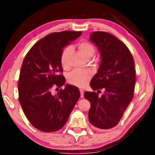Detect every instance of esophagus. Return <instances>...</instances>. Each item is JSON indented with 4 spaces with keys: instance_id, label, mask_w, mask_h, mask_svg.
Segmentation results:
<instances>
[{
    "instance_id": "34e87169",
    "label": "esophagus",
    "mask_w": 155,
    "mask_h": 155,
    "mask_svg": "<svg viewBox=\"0 0 155 155\" xmlns=\"http://www.w3.org/2000/svg\"><path fill=\"white\" fill-rule=\"evenodd\" d=\"M80 97H81V98H83V97H84V90H82V89L80 88Z\"/></svg>"
}]
</instances>
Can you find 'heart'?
Wrapping results in <instances>:
<instances>
[{
  "instance_id": "b5f03b06",
  "label": "heart",
  "mask_w": 155,
  "mask_h": 155,
  "mask_svg": "<svg viewBox=\"0 0 155 155\" xmlns=\"http://www.w3.org/2000/svg\"><path fill=\"white\" fill-rule=\"evenodd\" d=\"M78 48L83 57L85 59L92 58L95 54V47L92 43L87 41H82L78 45ZM72 48L71 46L65 47L63 50L61 55V63L63 68H68V58L71 54ZM92 77V73L88 71H72L68 75V82L72 85L83 87L88 84Z\"/></svg>"
}]
</instances>
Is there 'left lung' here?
<instances>
[{
  "instance_id": "8db88e82",
  "label": "left lung",
  "mask_w": 155,
  "mask_h": 155,
  "mask_svg": "<svg viewBox=\"0 0 155 155\" xmlns=\"http://www.w3.org/2000/svg\"><path fill=\"white\" fill-rule=\"evenodd\" d=\"M90 40L98 47L101 63L90 82L95 92H85L90 101L89 121L100 129H109L119 123L134 95V59L128 48L115 36L105 31H94ZM101 89L105 92L99 97Z\"/></svg>"
}]
</instances>
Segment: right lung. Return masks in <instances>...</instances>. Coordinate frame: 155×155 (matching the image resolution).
Returning <instances> with one entry per match:
<instances>
[{
	"label": "right lung",
	"instance_id": "1",
	"mask_svg": "<svg viewBox=\"0 0 155 155\" xmlns=\"http://www.w3.org/2000/svg\"><path fill=\"white\" fill-rule=\"evenodd\" d=\"M82 31H63L38 41L23 61L18 81L19 101L30 124L42 132L62 128L80 97L78 87L65 84L56 94L52 88L65 84L61 63L63 47ZM56 88V89H57Z\"/></svg>",
	"mask_w": 155,
	"mask_h": 155
}]
</instances>
